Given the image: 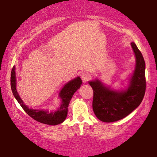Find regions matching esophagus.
I'll list each match as a JSON object with an SVG mask.
<instances>
[{
    "mask_svg": "<svg viewBox=\"0 0 157 157\" xmlns=\"http://www.w3.org/2000/svg\"><path fill=\"white\" fill-rule=\"evenodd\" d=\"M90 75L87 72H84L81 74V78L83 82L88 81V80L90 79Z\"/></svg>",
    "mask_w": 157,
    "mask_h": 157,
    "instance_id": "1",
    "label": "esophagus"
}]
</instances>
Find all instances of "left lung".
I'll list each match as a JSON object with an SVG mask.
<instances>
[{"label":"left lung","instance_id":"8db88e82","mask_svg":"<svg viewBox=\"0 0 157 157\" xmlns=\"http://www.w3.org/2000/svg\"><path fill=\"white\" fill-rule=\"evenodd\" d=\"M131 45L136 58V65L128 90L116 92L103 86L98 80L89 82L94 92L93 111L103 122H115L126 117L140 105L145 96V61L134 42Z\"/></svg>","mask_w":157,"mask_h":157}]
</instances>
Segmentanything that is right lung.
<instances>
[{"label":"right lung","mask_w":157,"mask_h":157,"mask_svg":"<svg viewBox=\"0 0 157 157\" xmlns=\"http://www.w3.org/2000/svg\"><path fill=\"white\" fill-rule=\"evenodd\" d=\"M10 84L12 91L14 97L16 98L18 103L20 104L23 110L28 115L30 116L33 119L39 122L42 124L48 125H57L63 122L67 117L68 106L71 99L72 98L74 93L80 87L82 84V80L80 77L76 78L71 80L65 85V86L61 89L59 93V96L62 99V103L58 111L53 113H48V111L34 110L30 109L25 105L23 101L17 92L16 90V74H15V67H13L11 72L10 77Z\"/></svg>","instance_id":"right-lung-1"}]
</instances>
